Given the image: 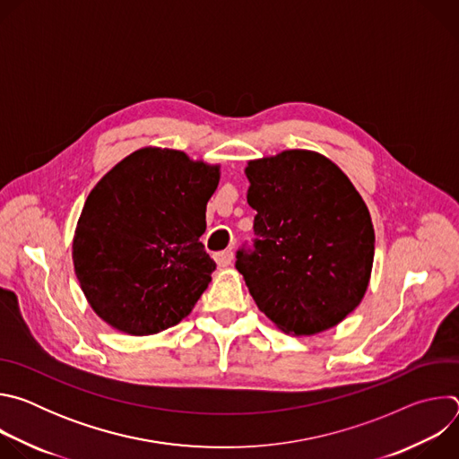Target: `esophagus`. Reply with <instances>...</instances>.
Listing matches in <instances>:
<instances>
[{
  "label": "esophagus",
  "instance_id": "obj_1",
  "mask_svg": "<svg viewBox=\"0 0 459 459\" xmlns=\"http://www.w3.org/2000/svg\"><path fill=\"white\" fill-rule=\"evenodd\" d=\"M232 257H234V252H232V250H229V248L214 254V259H216L218 267H229V265L232 264Z\"/></svg>",
  "mask_w": 459,
  "mask_h": 459
}]
</instances>
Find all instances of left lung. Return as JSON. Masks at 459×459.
Wrapping results in <instances>:
<instances>
[{
  "label": "left lung",
  "mask_w": 459,
  "mask_h": 459,
  "mask_svg": "<svg viewBox=\"0 0 459 459\" xmlns=\"http://www.w3.org/2000/svg\"><path fill=\"white\" fill-rule=\"evenodd\" d=\"M245 176L257 238L236 269L257 308L285 334L333 329L370 283L376 236L361 194L334 161L305 149L250 160Z\"/></svg>",
  "instance_id": "1"
}]
</instances>
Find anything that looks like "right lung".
<instances>
[{"label":"right lung","mask_w":459,"mask_h":459,"mask_svg":"<svg viewBox=\"0 0 459 459\" xmlns=\"http://www.w3.org/2000/svg\"><path fill=\"white\" fill-rule=\"evenodd\" d=\"M220 165L143 147L114 165L80 214L73 261L92 310L112 329L151 336L186 317L211 283L200 241Z\"/></svg>","instance_id":"1"}]
</instances>
